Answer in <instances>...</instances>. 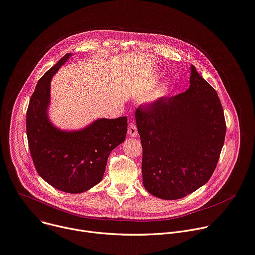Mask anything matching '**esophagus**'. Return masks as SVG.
Instances as JSON below:
<instances>
[{
	"label": "esophagus",
	"mask_w": 255,
	"mask_h": 255,
	"mask_svg": "<svg viewBox=\"0 0 255 255\" xmlns=\"http://www.w3.org/2000/svg\"><path fill=\"white\" fill-rule=\"evenodd\" d=\"M128 134L129 136H136L137 135V128L135 127V125H130L128 127Z\"/></svg>",
	"instance_id": "esophagus-1"
}]
</instances>
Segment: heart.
<instances>
[{"label":"heart","mask_w":255,"mask_h":255,"mask_svg":"<svg viewBox=\"0 0 255 255\" xmlns=\"http://www.w3.org/2000/svg\"><path fill=\"white\" fill-rule=\"evenodd\" d=\"M164 92H165V89L162 88V89H160V90L157 92V95H156V96H161V95L164 94Z\"/></svg>","instance_id":"1"}]
</instances>
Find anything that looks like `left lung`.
I'll return each mask as SVG.
<instances>
[{"label":"left lung","mask_w":255,"mask_h":255,"mask_svg":"<svg viewBox=\"0 0 255 255\" xmlns=\"http://www.w3.org/2000/svg\"><path fill=\"white\" fill-rule=\"evenodd\" d=\"M190 71L185 92L161 97L135 110L143 148V183L162 200L181 199L206 184L225 140L219 96L194 66Z\"/></svg>","instance_id":"obj_1"}]
</instances>
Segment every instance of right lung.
<instances>
[{
	"label": "right lung",
	"mask_w": 255,
	"mask_h": 255,
	"mask_svg": "<svg viewBox=\"0 0 255 255\" xmlns=\"http://www.w3.org/2000/svg\"><path fill=\"white\" fill-rule=\"evenodd\" d=\"M71 55L63 56L37 82L27 108L26 132L40 177L59 190L81 193L101 181L110 152L126 139L128 119H100L75 131H64L50 124V80Z\"/></svg>",
	"instance_id": "obj_1"
}]
</instances>
